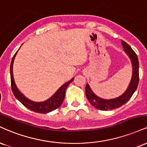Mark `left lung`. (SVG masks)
<instances>
[{"mask_svg": "<svg viewBox=\"0 0 147 147\" xmlns=\"http://www.w3.org/2000/svg\"><path fill=\"white\" fill-rule=\"evenodd\" d=\"M122 47L124 49V51L126 54L129 56V59L131 60L132 65V77L129 84L126 89L125 92L121 96L113 99L106 100L98 97L93 92L92 89H91L89 84H86L85 87V94L88 100L91 103L92 106L102 111H109V110H113L115 109L122 106L125 105L127 101L129 100L131 98L132 95L134 94L139 82V62L137 55L134 52V51L131 49L130 46L125 42V41L121 40Z\"/></svg>", "mask_w": 147, "mask_h": 147, "instance_id": "left-lung-1", "label": "left lung"}]
</instances>
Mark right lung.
<instances>
[{"mask_svg":"<svg viewBox=\"0 0 147 147\" xmlns=\"http://www.w3.org/2000/svg\"><path fill=\"white\" fill-rule=\"evenodd\" d=\"M18 50L15 53L14 56L12 58L11 65H10V75H11V89L12 92L16 99L22 103L25 107L32 111L36 112V113H49L56 109L60 105H62L63 102L65 97V91H66L67 87L72 81L74 80V78L71 79L69 81L65 82V84L60 87L59 89L56 91L53 96H51L49 98H48L46 100L42 102H34L29 100L23 94L20 92V90L17 87L16 84L15 83L14 78H13V65L14 58L18 53Z\"/></svg>","mask_w":147,"mask_h":147,"instance_id":"1","label":"right lung"}]
</instances>
